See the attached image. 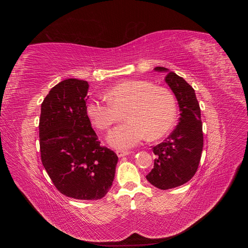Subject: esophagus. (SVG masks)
Returning a JSON list of instances; mask_svg holds the SVG:
<instances>
[{"label": "esophagus", "mask_w": 248, "mask_h": 248, "mask_svg": "<svg viewBox=\"0 0 248 248\" xmlns=\"http://www.w3.org/2000/svg\"><path fill=\"white\" fill-rule=\"evenodd\" d=\"M116 153H117V155L119 157H124L126 155H128L130 152H128V151H121V150H118V151H116Z\"/></svg>", "instance_id": "esophagus-1"}]
</instances>
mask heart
I'll return each instance as SVG.
<instances>
[{
  "mask_svg": "<svg viewBox=\"0 0 248 248\" xmlns=\"http://www.w3.org/2000/svg\"><path fill=\"white\" fill-rule=\"evenodd\" d=\"M108 102L90 100L86 114L91 124L101 131L121 119L127 123L111 130L108 144L118 149H128L144 140L160 139L174 125L177 107L169 89L154 86L147 79H127L111 87L104 94Z\"/></svg>",
  "mask_w": 248,
  "mask_h": 248,
  "instance_id": "heart-1",
  "label": "heart"
}]
</instances>
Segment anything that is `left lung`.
Here are the masks:
<instances>
[{
  "mask_svg": "<svg viewBox=\"0 0 248 248\" xmlns=\"http://www.w3.org/2000/svg\"><path fill=\"white\" fill-rule=\"evenodd\" d=\"M154 70L167 72L166 82L175 94L180 108L179 123L169 138L153 147L154 167L146 176L159 189H170L188 182L196 174L204 145L201 108L193 88L164 67Z\"/></svg>",
  "mask_w": 248,
  "mask_h": 248,
  "instance_id": "1",
  "label": "left lung"
}]
</instances>
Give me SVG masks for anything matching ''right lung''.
<instances>
[{
  "label": "right lung",
  "instance_id": "add662e5",
  "mask_svg": "<svg viewBox=\"0 0 248 248\" xmlns=\"http://www.w3.org/2000/svg\"><path fill=\"white\" fill-rule=\"evenodd\" d=\"M89 84L68 78L41 104V161L56 188L77 200H99L115 178L117 154L102 147L86 114Z\"/></svg>",
  "mask_w": 248,
  "mask_h": 248
}]
</instances>
